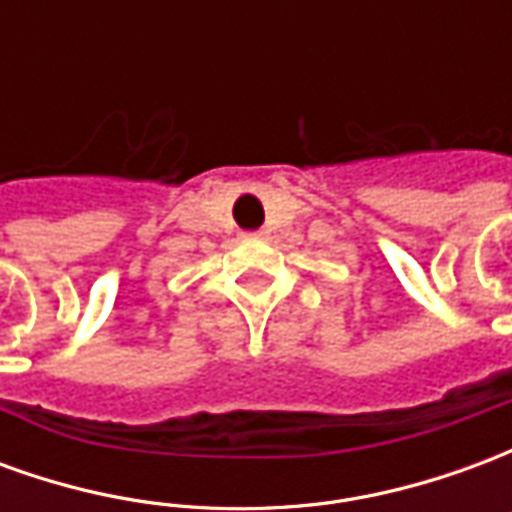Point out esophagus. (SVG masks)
Masks as SVG:
<instances>
[{
	"label": "esophagus",
	"mask_w": 512,
	"mask_h": 512,
	"mask_svg": "<svg viewBox=\"0 0 512 512\" xmlns=\"http://www.w3.org/2000/svg\"><path fill=\"white\" fill-rule=\"evenodd\" d=\"M252 235H255V238H260V235H263V233H252Z\"/></svg>",
	"instance_id": "esophagus-1"
}]
</instances>
